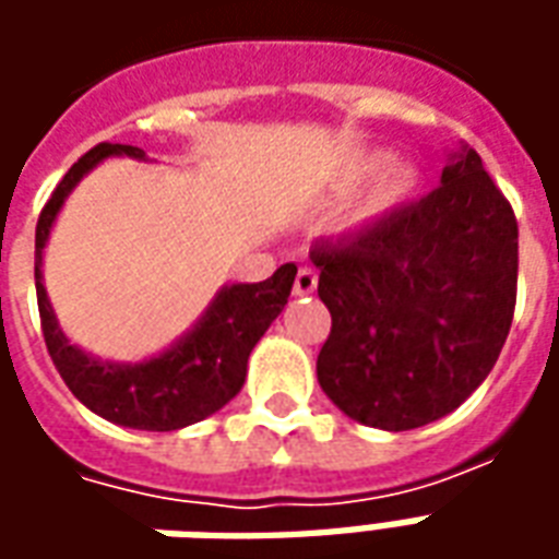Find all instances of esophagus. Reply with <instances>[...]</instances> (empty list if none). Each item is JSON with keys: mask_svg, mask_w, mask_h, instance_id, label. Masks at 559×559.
Here are the masks:
<instances>
[{"mask_svg": "<svg viewBox=\"0 0 559 559\" xmlns=\"http://www.w3.org/2000/svg\"><path fill=\"white\" fill-rule=\"evenodd\" d=\"M317 287V272L311 266H302L296 272V284H293V293L296 296H308V293H314Z\"/></svg>", "mask_w": 559, "mask_h": 559, "instance_id": "esophagus-1", "label": "esophagus"}]
</instances>
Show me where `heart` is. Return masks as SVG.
<instances>
[{"instance_id":"obj_1","label":"heart","mask_w":559,"mask_h":559,"mask_svg":"<svg viewBox=\"0 0 559 559\" xmlns=\"http://www.w3.org/2000/svg\"><path fill=\"white\" fill-rule=\"evenodd\" d=\"M413 185V176L407 170H399L392 179H389V185L383 188V194H380V206H386L389 200H395V197H401L407 188Z\"/></svg>"}]
</instances>
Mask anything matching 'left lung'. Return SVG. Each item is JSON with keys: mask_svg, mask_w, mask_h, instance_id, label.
Instances as JSON below:
<instances>
[{"mask_svg": "<svg viewBox=\"0 0 559 559\" xmlns=\"http://www.w3.org/2000/svg\"><path fill=\"white\" fill-rule=\"evenodd\" d=\"M332 314L317 380L350 419L411 431L491 374L515 317L518 221L467 148L443 185L311 245Z\"/></svg>", "mask_w": 559, "mask_h": 559, "instance_id": "obj_1", "label": "left lung"}]
</instances>
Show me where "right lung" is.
Returning <instances> with one entry per match:
<instances>
[{
  "label": "right lung",
  "instance_id": "add662e5",
  "mask_svg": "<svg viewBox=\"0 0 559 559\" xmlns=\"http://www.w3.org/2000/svg\"><path fill=\"white\" fill-rule=\"evenodd\" d=\"M107 155H134L143 148L128 143H98L62 176L50 200L44 203L35 227V293L47 353L62 374L74 399L107 421L138 428V431H176L221 411L242 389L248 374V356L272 320L281 314L293 290L296 266L284 263L275 275L260 284H233L212 302L200 326L179 341L173 350L143 365L98 362L56 326L53 308L41 284V251L53 227V218L68 191L80 176L92 170Z\"/></svg>",
  "mask_w": 559,
  "mask_h": 559
}]
</instances>
